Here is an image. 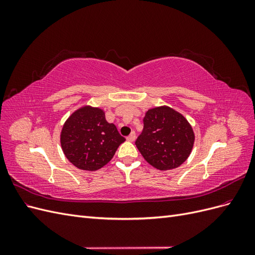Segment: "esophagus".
<instances>
[{
    "instance_id": "esophagus-1",
    "label": "esophagus",
    "mask_w": 255,
    "mask_h": 255,
    "mask_svg": "<svg viewBox=\"0 0 255 255\" xmlns=\"http://www.w3.org/2000/svg\"><path fill=\"white\" fill-rule=\"evenodd\" d=\"M127 139H128V141H134V140L136 139V134H135V132H132V133H130V134L128 136Z\"/></svg>"
}]
</instances>
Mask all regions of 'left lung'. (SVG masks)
Wrapping results in <instances>:
<instances>
[{"label":"left lung","mask_w":255,"mask_h":255,"mask_svg":"<svg viewBox=\"0 0 255 255\" xmlns=\"http://www.w3.org/2000/svg\"><path fill=\"white\" fill-rule=\"evenodd\" d=\"M195 135L188 121L169 107L146 112L135 144L143 158L159 170L182 165L192 150Z\"/></svg>","instance_id":"8db88e82"}]
</instances>
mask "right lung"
<instances>
[{
	"label": "right lung",
	"instance_id": "add662e5",
	"mask_svg": "<svg viewBox=\"0 0 255 255\" xmlns=\"http://www.w3.org/2000/svg\"><path fill=\"white\" fill-rule=\"evenodd\" d=\"M126 140L104 112L83 107L73 113L61 130L60 143L66 157L82 170L95 171L105 166Z\"/></svg>",
	"mask_w": 255,
	"mask_h": 255
}]
</instances>
